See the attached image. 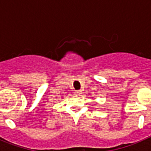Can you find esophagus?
<instances>
[{
  "mask_svg": "<svg viewBox=\"0 0 151 151\" xmlns=\"http://www.w3.org/2000/svg\"><path fill=\"white\" fill-rule=\"evenodd\" d=\"M75 94L76 96H80L82 94V91L78 90V91H75Z\"/></svg>",
  "mask_w": 151,
  "mask_h": 151,
  "instance_id": "esophagus-1",
  "label": "esophagus"
}]
</instances>
